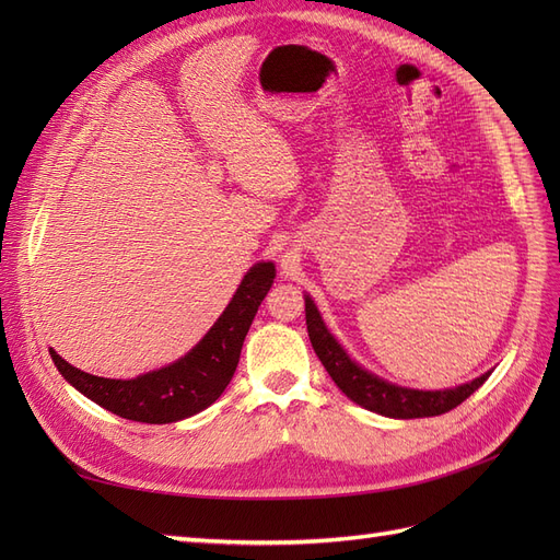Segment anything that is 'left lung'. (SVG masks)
Masks as SVG:
<instances>
[{
    "label": "left lung",
    "mask_w": 560,
    "mask_h": 560,
    "mask_svg": "<svg viewBox=\"0 0 560 560\" xmlns=\"http://www.w3.org/2000/svg\"><path fill=\"white\" fill-rule=\"evenodd\" d=\"M306 325L313 350L329 371L331 381L343 389V393L364 409L387 416V418H425L442 416L463 404L471 393L486 383L490 374L474 378L471 383L457 385L453 389H411L385 383L378 376L369 374L362 366L354 364L346 350L336 343V338L327 331L322 322L315 303L306 296Z\"/></svg>",
    "instance_id": "1"
}]
</instances>
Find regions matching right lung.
Segmentation results:
<instances>
[{
    "label": "right lung",
    "instance_id": "1",
    "mask_svg": "<svg viewBox=\"0 0 560 560\" xmlns=\"http://www.w3.org/2000/svg\"><path fill=\"white\" fill-rule=\"evenodd\" d=\"M273 278L276 266L270 261L252 266L226 311L202 336V341L175 364L140 378H100L67 364L56 350L48 352L60 374L79 393L116 416L149 422V425H165V422L189 418L208 409L231 383L252 319L273 284Z\"/></svg>",
    "mask_w": 560,
    "mask_h": 560
}]
</instances>
